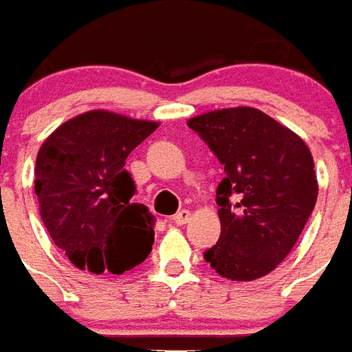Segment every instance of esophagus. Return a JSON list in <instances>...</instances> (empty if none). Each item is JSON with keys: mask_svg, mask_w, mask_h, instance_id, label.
Segmentation results:
<instances>
[{"mask_svg": "<svg viewBox=\"0 0 352 352\" xmlns=\"http://www.w3.org/2000/svg\"><path fill=\"white\" fill-rule=\"evenodd\" d=\"M190 211H186V209H183V211H179V213L173 217V222H175L177 226H183V224H186V222L190 221Z\"/></svg>", "mask_w": 352, "mask_h": 352, "instance_id": "34e87169", "label": "esophagus"}]
</instances>
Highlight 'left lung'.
<instances>
[{
	"label": "left lung",
	"mask_w": 352,
	"mask_h": 352,
	"mask_svg": "<svg viewBox=\"0 0 352 352\" xmlns=\"http://www.w3.org/2000/svg\"><path fill=\"white\" fill-rule=\"evenodd\" d=\"M186 124L226 173L217 188L221 237L204 258L226 279H260L287 258L313 213L318 184L309 146L252 107L217 109Z\"/></svg>",
	"instance_id": "8db88e82"
}]
</instances>
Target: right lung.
I'll return each instance as SVG.
<instances>
[{
  "label": "right lung",
  "instance_id": "1",
  "mask_svg": "<svg viewBox=\"0 0 352 352\" xmlns=\"http://www.w3.org/2000/svg\"><path fill=\"white\" fill-rule=\"evenodd\" d=\"M160 124L94 109L65 120L43 141L35 196L58 249L80 270L120 275L153 251L154 217L131 204L128 154Z\"/></svg>",
  "mask_w": 352,
  "mask_h": 352
}]
</instances>
